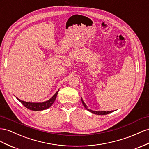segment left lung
Wrapping results in <instances>:
<instances>
[{"instance_id": "left-lung-1", "label": "left lung", "mask_w": 149, "mask_h": 149, "mask_svg": "<svg viewBox=\"0 0 149 149\" xmlns=\"http://www.w3.org/2000/svg\"><path fill=\"white\" fill-rule=\"evenodd\" d=\"M81 100H82V104H83L84 106V107H85L87 110H88L89 111H90L91 113H92L96 114H98V115H105V114L111 113H112V112L113 111H93V110H91V109H87V106H86V104L84 103V101L82 100V99H81Z\"/></svg>"}]
</instances>
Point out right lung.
<instances>
[{"label": "right lung", "instance_id": "right-lung-1", "mask_svg": "<svg viewBox=\"0 0 149 149\" xmlns=\"http://www.w3.org/2000/svg\"><path fill=\"white\" fill-rule=\"evenodd\" d=\"M58 91H57L55 94L54 96H53L51 99H49V100L43 102H29L22 101L17 97L16 98L21 102L22 104H23L25 107L27 108L28 109L32 110V111H41V110H45L49 108L53 104L56 97L57 94H58Z\"/></svg>", "mask_w": 149, "mask_h": 149}]
</instances>
